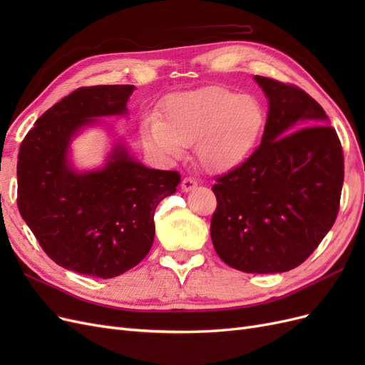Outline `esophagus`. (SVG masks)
<instances>
[{"mask_svg": "<svg viewBox=\"0 0 365 365\" xmlns=\"http://www.w3.org/2000/svg\"><path fill=\"white\" fill-rule=\"evenodd\" d=\"M196 185H197V182H196L195 180H192V178H184L182 182H181V190L185 192V193H187V192H192Z\"/></svg>", "mask_w": 365, "mask_h": 365, "instance_id": "34e87169", "label": "esophagus"}]
</instances>
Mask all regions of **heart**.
I'll return each mask as SVG.
<instances>
[{
    "label": "heart",
    "instance_id": "b5f03b06",
    "mask_svg": "<svg viewBox=\"0 0 365 365\" xmlns=\"http://www.w3.org/2000/svg\"><path fill=\"white\" fill-rule=\"evenodd\" d=\"M157 114L143 117L141 141L161 160L181 157L184 145L196 143L202 168L227 173L245 164L256 152L264 128V109L256 97L224 86L170 96Z\"/></svg>",
    "mask_w": 365,
    "mask_h": 365
}]
</instances>
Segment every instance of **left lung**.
<instances>
[{"label":"left lung","instance_id":"obj_1","mask_svg":"<svg viewBox=\"0 0 365 365\" xmlns=\"http://www.w3.org/2000/svg\"><path fill=\"white\" fill-rule=\"evenodd\" d=\"M268 98L260 146L217 180L210 235L228 267L254 274L302 264L332 228L344 158L324 109L292 85L254 76Z\"/></svg>","mask_w":365,"mask_h":365}]
</instances>
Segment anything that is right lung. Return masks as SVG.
<instances>
[{
	"label": "right lung",
	"mask_w": 365,
	"mask_h": 365,
	"mask_svg": "<svg viewBox=\"0 0 365 365\" xmlns=\"http://www.w3.org/2000/svg\"><path fill=\"white\" fill-rule=\"evenodd\" d=\"M134 85L79 88L35 123L18 153V208L59 267L113 279L148 256L153 215L176 192L178 172L149 169L113 141L96 169H77L71 145L103 117H128Z\"/></svg>",
	"instance_id": "add662e5"
}]
</instances>
